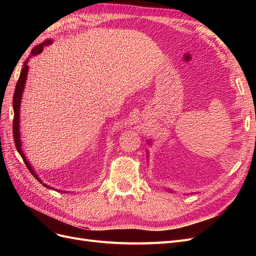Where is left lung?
Returning <instances> with one entry per match:
<instances>
[{
  "label": "left lung",
  "mask_w": 256,
  "mask_h": 256,
  "mask_svg": "<svg viewBox=\"0 0 256 256\" xmlns=\"http://www.w3.org/2000/svg\"><path fill=\"white\" fill-rule=\"evenodd\" d=\"M148 143H150V141H148Z\"/></svg>",
  "instance_id": "left-lung-1"
}]
</instances>
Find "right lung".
Returning a JSON list of instances; mask_svg holds the SVG:
<instances>
[{"mask_svg":"<svg viewBox=\"0 0 256 256\" xmlns=\"http://www.w3.org/2000/svg\"><path fill=\"white\" fill-rule=\"evenodd\" d=\"M51 44H52V40H47L46 42H44L42 44L36 46V47L32 50V54H30V56H37V54L42 53L44 46H49ZM28 60H26L24 62V65H23V68H22V70L20 72V76H19V79H18V82L16 84V88H14V99H12V108H14V122H12L14 140V144H16V148H17L18 152L20 154V156L22 157L23 161L26 162V166L28 168V171L32 173V175L36 178V180L40 182V184H42L44 187H47L49 189H53V188L49 187V186L44 184L42 182L40 178L37 176V174L34 171V168L30 166V164H28V161L26 160V158L24 156V154H23V152L21 150V140H20V104H21V98H22V94H23V90H24V85H26L28 72ZM54 190H56V189H54ZM64 193H66V192H64Z\"/></svg>","mask_w":256,"mask_h":256,"instance_id":"obj_1","label":"right lung"}]
</instances>
